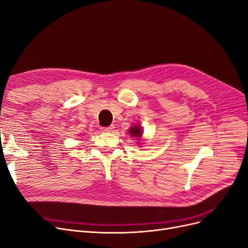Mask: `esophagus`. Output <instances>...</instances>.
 Instances as JSON below:
<instances>
[{"mask_svg":"<svg viewBox=\"0 0 248 248\" xmlns=\"http://www.w3.org/2000/svg\"><path fill=\"white\" fill-rule=\"evenodd\" d=\"M113 128H114V126H113V125L103 126V127H101V131H102V132H104V133H110V132H112V131H113Z\"/></svg>","mask_w":248,"mask_h":248,"instance_id":"obj_1","label":"esophagus"}]
</instances>
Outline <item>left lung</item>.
<instances>
[{"instance_id":"left-lung-1","label":"left lung","mask_w":248,"mask_h":248,"mask_svg":"<svg viewBox=\"0 0 248 248\" xmlns=\"http://www.w3.org/2000/svg\"><path fill=\"white\" fill-rule=\"evenodd\" d=\"M130 134H131L132 137H137L138 139H140V138H141V136L143 135L142 128L139 126V124H135L133 127H131Z\"/></svg>"}]
</instances>
